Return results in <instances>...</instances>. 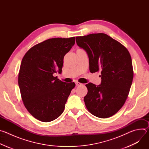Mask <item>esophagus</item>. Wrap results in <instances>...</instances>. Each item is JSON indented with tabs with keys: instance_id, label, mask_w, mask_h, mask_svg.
<instances>
[{
	"instance_id": "esophagus-1",
	"label": "esophagus",
	"mask_w": 149,
	"mask_h": 149,
	"mask_svg": "<svg viewBox=\"0 0 149 149\" xmlns=\"http://www.w3.org/2000/svg\"><path fill=\"white\" fill-rule=\"evenodd\" d=\"M75 84H76L77 86H81V85H82L81 83H80V82H78V81H76V82H75Z\"/></svg>"
}]
</instances>
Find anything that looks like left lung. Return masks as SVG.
<instances>
[{"mask_svg": "<svg viewBox=\"0 0 149 149\" xmlns=\"http://www.w3.org/2000/svg\"><path fill=\"white\" fill-rule=\"evenodd\" d=\"M78 47L86 51L89 58L90 71L101 72L99 86L86 85L84 97L87 110L94 116L105 118L117 113L128 97L133 79L130 54L119 42L107 34L98 33L77 36Z\"/></svg>", "mask_w": 149, "mask_h": 149, "instance_id": "1", "label": "left lung"}]
</instances>
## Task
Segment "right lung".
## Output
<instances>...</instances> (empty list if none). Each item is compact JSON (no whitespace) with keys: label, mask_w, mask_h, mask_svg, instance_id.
I'll list each match as a JSON object with an SVG mask.
<instances>
[{"label":"right lung","mask_w":149,"mask_h":149,"mask_svg":"<svg viewBox=\"0 0 149 149\" xmlns=\"http://www.w3.org/2000/svg\"><path fill=\"white\" fill-rule=\"evenodd\" d=\"M75 44V37L56 38L33 46L24 55L18 84L25 107L37 120L49 122L59 117L75 87L53 74L62 72L63 57Z\"/></svg>","instance_id":"1"}]
</instances>
